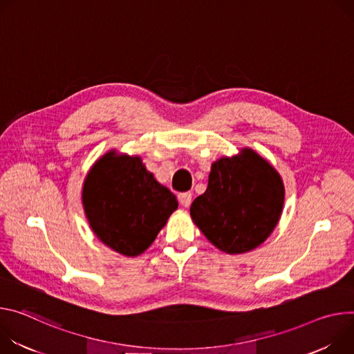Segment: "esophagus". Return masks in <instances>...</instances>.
I'll return each instance as SVG.
<instances>
[{
  "label": "esophagus",
  "mask_w": 354,
  "mask_h": 354,
  "mask_svg": "<svg viewBox=\"0 0 354 354\" xmlns=\"http://www.w3.org/2000/svg\"><path fill=\"white\" fill-rule=\"evenodd\" d=\"M178 201L183 207H189L191 205V201H192V194L191 192H181L178 195Z\"/></svg>",
  "instance_id": "34e87169"
}]
</instances>
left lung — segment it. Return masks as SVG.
<instances>
[{"instance_id": "obj_1", "label": "left lung", "mask_w": 354, "mask_h": 354, "mask_svg": "<svg viewBox=\"0 0 354 354\" xmlns=\"http://www.w3.org/2000/svg\"><path fill=\"white\" fill-rule=\"evenodd\" d=\"M284 195L279 171L245 147L212 163L208 187L191 204L189 215L215 248L241 254L260 246L277 226Z\"/></svg>"}]
</instances>
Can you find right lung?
<instances>
[{
	"instance_id": "right-lung-1",
	"label": "right lung",
	"mask_w": 354,
	"mask_h": 354,
	"mask_svg": "<svg viewBox=\"0 0 354 354\" xmlns=\"http://www.w3.org/2000/svg\"><path fill=\"white\" fill-rule=\"evenodd\" d=\"M82 198L95 236L128 257L142 254L178 208L176 195L156 181L139 156L115 150L90 169Z\"/></svg>"
}]
</instances>
